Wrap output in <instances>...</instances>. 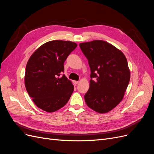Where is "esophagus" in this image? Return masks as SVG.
<instances>
[{
  "instance_id": "esophagus-1",
  "label": "esophagus",
  "mask_w": 154,
  "mask_h": 154,
  "mask_svg": "<svg viewBox=\"0 0 154 154\" xmlns=\"http://www.w3.org/2000/svg\"><path fill=\"white\" fill-rule=\"evenodd\" d=\"M79 83V82L78 81H73V83L74 85H76V84H78V83Z\"/></svg>"
}]
</instances>
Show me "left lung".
I'll return each mask as SVG.
<instances>
[{
    "instance_id": "8db88e82",
    "label": "left lung",
    "mask_w": 154,
    "mask_h": 154,
    "mask_svg": "<svg viewBox=\"0 0 154 154\" xmlns=\"http://www.w3.org/2000/svg\"><path fill=\"white\" fill-rule=\"evenodd\" d=\"M80 47L91 72L89 89L84 96L86 104L97 112H108L122 101L127 90L130 78L127 60L103 40L82 43Z\"/></svg>"
}]
</instances>
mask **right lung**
<instances>
[{
  "instance_id": "add662e5",
  "label": "right lung",
  "mask_w": 154,
  "mask_h": 154,
  "mask_svg": "<svg viewBox=\"0 0 154 154\" xmlns=\"http://www.w3.org/2000/svg\"><path fill=\"white\" fill-rule=\"evenodd\" d=\"M77 44L53 40L41 45L26 65L25 85L35 104L48 112L61 109L71 97L74 86L65 74L63 63Z\"/></svg>"
}]
</instances>
